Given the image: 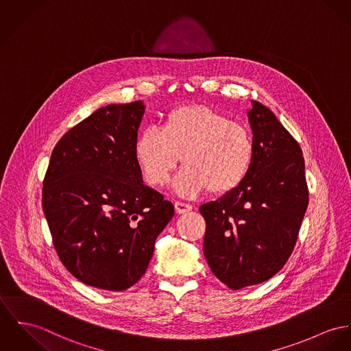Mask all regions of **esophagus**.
I'll use <instances>...</instances> for the list:
<instances>
[{
    "label": "esophagus",
    "instance_id": "1",
    "mask_svg": "<svg viewBox=\"0 0 351 351\" xmlns=\"http://www.w3.org/2000/svg\"><path fill=\"white\" fill-rule=\"evenodd\" d=\"M191 210H192V206L189 203H183V202H176L175 203V211L178 214H187Z\"/></svg>",
    "mask_w": 351,
    "mask_h": 351
}]
</instances>
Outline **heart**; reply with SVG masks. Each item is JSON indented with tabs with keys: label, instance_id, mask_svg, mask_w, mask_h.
Here are the masks:
<instances>
[{
	"label": "heart",
	"instance_id": "heart-1",
	"mask_svg": "<svg viewBox=\"0 0 351 351\" xmlns=\"http://www.w3.org/2000/svg\"><path fill=\"white\" fill-rule=\"evenodd\" d=\"M254 145L247 128L204 106L171 110L162 128L144 130L135 143V159L145 182L162 187L180 162L173 182L183 196L210 192L226 195L239 187L252 162Z\"/></svg>",
	"mask_w": 351,
	"mask_h": 351
}]
</instances>
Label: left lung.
<instances>
[{"label":"left lung","instance_id":"1","mask_svg":"<svg viewBox=\"0 0 351 351\" xmlns=\"http://www.w3.org/2000/svg\"><path fill=\"white\" fill-rule=\"evenodd\" d=\"M254 155L241 186L200 206L204 255L231 290L259 285L289 261L308 206L304 159L297 140L270 109L248 110Z\"/></svg>","mask_w":351,"mask_h":351}]
</instances>
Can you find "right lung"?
I'll return each mask as SVG.
<instances>
[{"instance_id":"1","label":"right lung","mask_w":351,"mask_h":351,"mask_svg":"<svg viewBox=\"0 0 351 351\" xmlns=\"http://www.w3.org/2000/svg\"><path fill=\"white\" fill-rule=\"evenodd\" d=\"M143 101L97 109L62 136L44 178L43 210L54 250L75 278L108 291L145 274L175 214L143 183L135 159Z\"/></svg>"}]
</instances>
